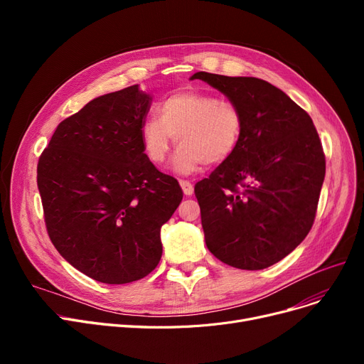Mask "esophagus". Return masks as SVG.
Wrapping results in <instances>:
<instances>
[{
    "label": "esophagus",
    "instance_id": "esophagus-1",
    "mask_svg": "<svg viewBox=\"0 0 364 364\" xmlns=\"http://www.w3.org/2000/svg\"><path fill=\"white\" fill-rule=\"evenodd\" d=\"M180 186H181V188H183V192H184L186 196L193 195V184H192V181H188V180H180Z\"/></svg>",
    "mask_w": 364,
    "mask_h": 364
}]
</instances>
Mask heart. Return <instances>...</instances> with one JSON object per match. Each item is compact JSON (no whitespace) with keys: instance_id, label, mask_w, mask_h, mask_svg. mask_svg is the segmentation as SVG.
<instances>
[{"instance_id":"1","label":"heart","mask_w":364,"mask_h":364,"mask_svg":"<svg viewBox=\"0 0 364 364\" xmlns=\"http://www.w3.org/2000/svg\"><path fill=\"white\" fill-rule=\"evenodd\" d=\"M158 117L141 125V143L153 164H162L172 137L180 146L174 169L192 174L206 165H221L232 158L240 141L243 118L239 106L215 94L184 90L171 94L156 109Z\"/></svg>"}]
</instances>
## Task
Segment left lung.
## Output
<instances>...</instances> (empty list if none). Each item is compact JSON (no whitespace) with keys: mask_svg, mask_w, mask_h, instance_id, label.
I'll use <instances>...</instances> for the list:
<instances>
[{"mask_svg":"<svg viewBox=\"0 0 364 364\" xmlns=\"http://www.w3.org/2000/svg\"><path fill=\"white\" fill-rule=\"evenodd\" d=\"M235 102L243 118L232 158L196 183L208 250L242 270L267 269L311 230L326 159L310 114L252 76L198 72Z\"/></svg>","mask_w":364,"mask_h":364,"instance_id":"8db88e82","label":"left lung"}]
</instances>
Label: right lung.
Wrapping results in <instances>:
<instances>
[{
    "mask_svg": "<svg viewBox=\"0 0 364 364\" xmlns=\"http://www.w3.org/2000/svg\"><path fill=\"white\" fill-rule=\"evenodd\" d=\"M150 103L139 85L100 95L59 124L38 161L54 247L102 283H131L156 269L161 227L183 199L178 181L144 153Z\"/></svg>",
    "mask_w": 364,
    "mask_h": 364,
    "instance_id": "add662e5",
    "label": "right lung"
}]
</instances>
